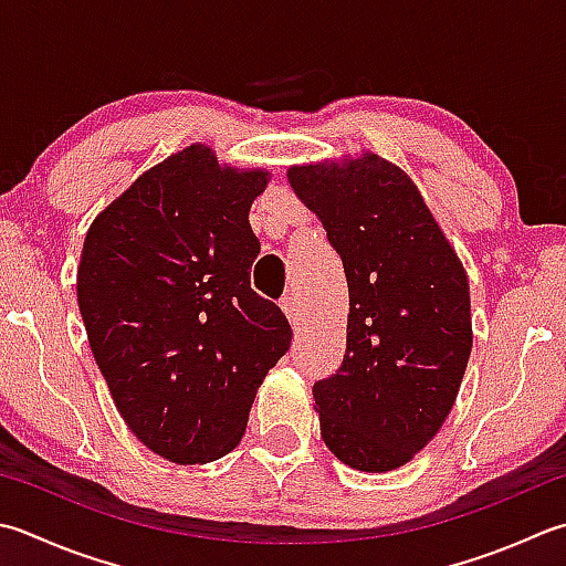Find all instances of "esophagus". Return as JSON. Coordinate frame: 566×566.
Masks as SVG:
<instances>
[{"label": "esophagus", "mask_w": 566, "mask_h": 566, "mask_svg": "<svg viewBox=\"0 0 566 566\" xmlns=\"http://www.w3.org/2000/svg\"><path fill=\"white\" fill-rule=\"evenodd\" d=\"M282 308H284L286 318H290L294 326H298V321H302V312H298V298L294 294H286L282 298Z\"/></svg>", "instance_id": "34e87169"}]
</instances>
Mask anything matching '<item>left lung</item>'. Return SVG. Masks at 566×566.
<instances>
[{
	"label": "left lung",
	"mask_w": 566,
	"mask_h": 566,
	"mask_svg": "<svg viewBox=\"0 0 566 566\" xmlns=\"http://www.w3.org/2000/svg\"><path fill=\"white\" fill-rule=\"evenodd\" d=\"M348 280L340 368L314 382L321 437L350 469H400L444 424L471 356L469 280L405 171L363 154L290 169Z\"/></svg>",
	"instance_id": "8db88e82"
}]
</instances>
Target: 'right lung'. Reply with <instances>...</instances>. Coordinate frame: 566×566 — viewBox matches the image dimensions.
<instances>
[{"label":"right lung","mask_w":566,"mask_h":566,"mask_svg":"<svg viewBox=\"0 0 566 566\" xmlns=\"http://www.w3.org/2000/svg\"><path fill=\"white\" fill-rule=\"evenodd\" d=\"M268 171H235L193 144L95 218L77 306L122 419L181 467L226 457L258 387L292 343L282 308L250 286V206Z\"/></svg>","instance_id":"1"}]
</instances>
